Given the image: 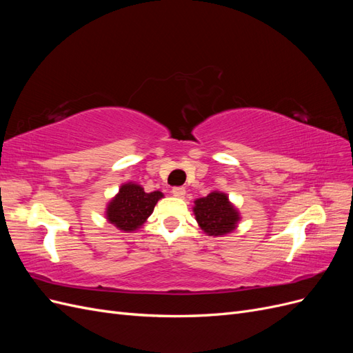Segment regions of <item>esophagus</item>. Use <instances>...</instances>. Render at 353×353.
Instances as JSON below:
<instances>
[{"mask_svg": "<svg viewBox=\"0 0 353 353\" xmlns=\"http://www.w3.org/2000/svg\"><path fill=\"white\" fill-rule=\"evenodd\" d=\"M172 194L178 199H183L185 196V188L184 187H175V188H172Z\"/></svg>", "mask_w": 353, "mask_h": 353, "instance_id": "1", "label": "esophagus"}]
</instances>
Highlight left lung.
I'll return each mask as SVG.
<instances>
[{"label":"left lung","instance_id":"1","mask_svg":"<svg viewBox=\"0 0 353 353\" xmlns=\"http://www.w3.org/2000/svg\"><path fill=\"white\" fill-rule=\"evenodd\" d=\"M193 213L201 231L212 237H223L236 231L241 215L228 194L213 190L206 197L194 200Z\"/></svg>","mask_w":353,"mask_h":353}]
</instances>
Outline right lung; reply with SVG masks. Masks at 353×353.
Returning a JSON list of instances; mask_svg holds the SVG:
<instances>
[{"label": "right lung", "mask_w": 353, "mask_h": 353, "mask_svg": "<svg viewBox=\"0 0 353 353\" xmlns=\"http://www.w3.org/2000/svg\"><path fill=\"white\" fill-rule=\"evenodd\" d=\"M160 199H163L162 191L157 190L145 193L140 184L132 181L123 183L117 194L112 197L105 206V219L109 223H113L117 230L134 232L144 225Z\"/></svg>", "instance_id": "right-lung-1"}]
</instances>
